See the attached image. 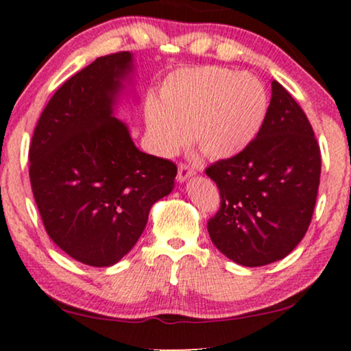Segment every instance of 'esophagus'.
Instances as JSON below:
<instances>
[{
	"label": "esophagus",
	"instance_id": "1",
	"mask_svg": "<svg viewBox=\"0 0 351 351\" xmlns=\"http://www.w3.org/2000/svg\"><path fill=\"white\" fill-rule=\"evenodd\" d=\"M193 174H195L193 167H190L189 165H184V162H182V165L179 166V172H177V180L185 182L189 177H191Z\"/></svg>",
	"mask_w": 351,
	"mask_h": 351
}]
</instances>
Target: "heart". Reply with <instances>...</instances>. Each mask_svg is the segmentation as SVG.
Returning <instances> with one entry per match:
<instances>
[{"label": "heart", "instance_id": "heart-1", "mask_svg": "<svg viewBox=\"0 0 351 351\" xmlns=\"http://www.w3.org/2000/svg\"><path fill=\"white\" fill-rule=\"evenodd\" d=\"M268 112L265 86L251 73L195 66L167 76L160 102L148 99L145 121L156 153L171 156L191 137L206 156L223 160L246 150Z\"/></svg>", "mask_w": 351, "mask_h": 351}]
</instances>
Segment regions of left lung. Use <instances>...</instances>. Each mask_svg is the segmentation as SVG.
Wrapping results in <instances>:
<instances>
[{
  "instance_id": "1",
  "label": "left lung",
  "mask_w": 351,
  "mask_h": 351,
  "mask_svg": "<svg viewBox=\"0 0 351 351\" xmlns=\"http://www.w3.org/2000/svg\"><path fill=\"white\" fill-rule=\"evenodd\" d=\"M206 174L220 191L208 232L223 256L262 267L294 251L313 215L321 152L304 110L278 81L256 141L210 165Z\"/></svg>"
}]
</instances>
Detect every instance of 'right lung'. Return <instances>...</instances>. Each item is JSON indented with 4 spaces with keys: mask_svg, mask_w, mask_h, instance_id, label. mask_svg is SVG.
<instances>
[{
    "mask_svg": "<svg viewBox=\"0 0 351 351\" xmlns=\"http://www.w3.org/2000/svg\"><path fill=\"white\" fill-rule=\"evenodd\" d=\"M131 52L95 59L52 95L32 137L30 184L49 238L71 258L110 267L134 247L177 166L134 145L114 107Z\"/></svg>",
    "mask_w": 351,
    "mask_h": 351,
    "instance_id": "obj_1",
    "label": "right lung"
}]
</instances>
